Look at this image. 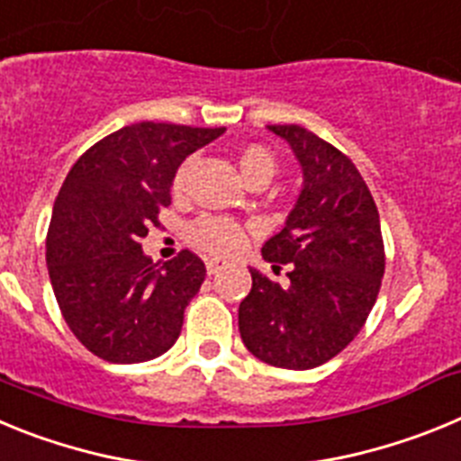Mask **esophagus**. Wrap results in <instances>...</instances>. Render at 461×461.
<instances>
[{"mask_svg":"<svg viewBox=\"0 0 461 461\" xmlns=\"http://www.w3.org/2000/svg\"><path fill=\"white\" fill-rule=\"evenodd\" d=\"M223 266H226V263H223V260H219V258H207L205 260V270H207V275H217V272H221L223 270Z\"/></svg>","mask_w":461,"mask_h":461,"instance_id":"esophagus-1","label":"esophagus"}]
</instances>
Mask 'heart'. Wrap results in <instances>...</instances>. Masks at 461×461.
<instances>
[{
	"label": "heart",
	"instance_id": "obj_1",
	"mask_svg": "<svg viewBox=\"0 0 461 461\" xmlns=\"http://www.w3.org/2000/svg\"><path fill=\"white\" fill-rule=\"evenodd\" d=\"M195 158H185L173 173L170 189L175 195H185L189 189V177L194 170ZM238 166L242 177L249 185H267L279 170V158L267 145L260 142H247L238 149ZM186 240L195 249L205 251L210 256H233L247 242V230L240 221L230 217H214L203 214L186 226Z\"/></svg>",
	"mask_w": 461,
	"mask_h": 461
}]
</instances>
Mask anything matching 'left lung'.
Returning <instances> with one entry per match:
<instances>
[{
	"label": "left lung",
	"mask_w": 461,
	"mask_h": 461,
	"mask_svg": "<svg viewBox=\"0 0 461 461\" xmlns=\"http://www.w3.org/2000/svg\"><path fill=\"white\" fill-rule=\"evenodd\" d=\"M303 166L304 185L281 233L263 244L279 286L251 267V291L240 303V335L258 360L281 369H312L356 339L385 272L381 219L369 186L344 152L297 124H272Z\"/></svg>",
	"instance_id": "1"
}]
</instances>
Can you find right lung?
Masks as SVG:
<instances>
[{"label": "right lung", "mask_w": 461, "mask_h": 461, "mask_svg": "<svg viewBox=\"0 0 461 461\" xmlns=\"http://www.w3.org/2000/svg\"><path fill=\"white\" fill-rule=\"evenodd\" d=\"M221 133L138 122L94 142L68 170L48 228V272L68 330L101 360H154L180 337L205 263L182 249L157 270L140 242L170 205L177 166Z\"/></svg>", "instance_id": "add662e5"}]
</instances>
